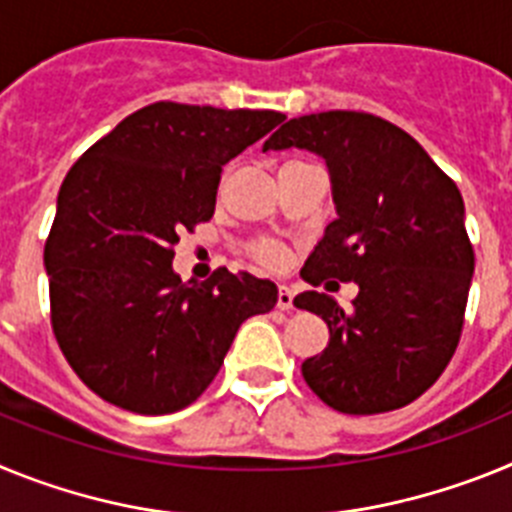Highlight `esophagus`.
Returning a JSON list of instances; mask_svg holds the SVG:
<instances>
[{"label": "esophagus", "mask_w": 512, "mask_h": 512, "mask_svg": "<svg viewBox=\"0 0 512 512\" xmlns=\"http://www.w3.org/2000/svg\"><path fill=\"white\" fill-rule=\"evenodd\" d=\"M292 300H295L292 289L279 287V292H277V307H279V310H292Z\"/></svg>", "instance_id": "obj_1"}]
</instances>
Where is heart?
<instances>
[{
    "instance_id": "obj_1",
    "label": "heart",
    "mask_w": 512,
    "mask_h": 512,
    "mask_svg": "<svg viewBox=\"0 0 512 512\" xmlns=\"http://www.w3.org/2000/svg\"><path fill=\"white\" fill-rule=\"evenodd\" d=\"M292 164H302V161H287L282 166H292ZM251 253V259L256 264L266 266V269H282L289 259V248L284 246L282 241H274V238H256L248 248Z\"/></svg>"
}]
</instances>
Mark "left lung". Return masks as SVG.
<instances>
[{
  "label": "left lung",
  "mask_w": 512,
  "mask_h": 512,
  "mask_svg": "<svg viewBox=\"0 0 512 512\" xmlns=\"http://www.w3.org/2000/svg\"><path fill=\"white\" fill-rule=\"evenodd\" d=\"M292 146L325 158L338 210L300 277L359 284L348 310L315 289L295 297L330 330L302 377L338 413L402 408L441 377L464 328L474 248L459 187L413 135L369 112L295 117L264 151Z\"/></svg>",
  "instance_id": "1"
}]
</instances>
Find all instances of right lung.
<instances>
[{
  "label": "right lung",
  "instance_id": "add662e5",
  "mask_svg": "<svg viewBox=\"0 0 512 512\" xmlns=\"http://www.w3.org/2000/svg\"><path fill=\"white\" fill-rule=\"evenodd\" d=\"M284 120L274 110L153 102L71 166L45 241L51 325L102 400L140 415L192 405L241 323L277 305L248 271L174 274V246L215 212L223 166Z\"/></svg>",
  "mask_w": 512,
  "mask_h": 512
}]
</instances>
